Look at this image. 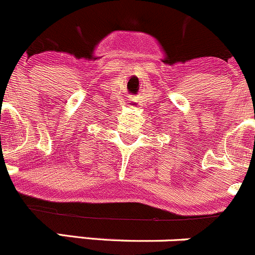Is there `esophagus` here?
Here are the masks:
<instances>
[{"label": "esophagus", "mask_w": 255, "mask_h": 255, "mask_svg": "<svg viewBox=\"0 0 255 255\" xmlns=\"http://www.w3.org/2000/svg\"><path fill=\"white\" fill-rule=\"evenodd\" d=\"M128 107H129V108H137L138 105H137V102H134V101H130V102H128Z\"/></svg>", "instance_id": "34e87169"}]
</instances>
